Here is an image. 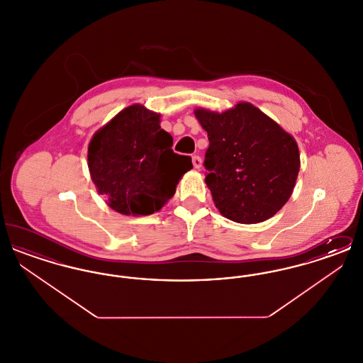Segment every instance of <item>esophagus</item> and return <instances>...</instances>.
<instances>
[{
  "label": "esophagus",
  "mask_w": 363,
  "mask_h": 363,
  "mask_svg": "<svg viewBox=\"0 0 363 363\" xmlns=\"http://www.w3.org/2000/svg\"><path fill=\"white\" fill-rule=\"evenodd\" d=\"M191 163H193L194 169H200V167H201V164H203V160H201V157H200V156L194 155L191 157Z\"/></svg>",
  "instance_id": "34e87169"
}]
</instances>
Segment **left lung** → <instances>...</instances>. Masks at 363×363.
Instances as JSON below:
<instances>
[{
    "mask_svg": "<svg viewBox=\"0 0 363 363\" xmlns=\"http://www.w3.org/2000/svg\"><path fill=\"white\" fill-rule=\"evenodd\" d=\"M208 133L206 184L219 212L253 225L272 218L287 203L299 172L293 136L252 104L225 113L196 108Z\"/></svg>",
    "mask_w": 363,
    "mask_h": 363,
    "instance_id": "obj_1",
    "label": "left lung"
}]
</instances>
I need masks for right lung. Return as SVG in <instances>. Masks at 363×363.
I'll return each mask as SVG.
<instances>
[{"label":"right lung","mask_w":363,"mask_h":363,"mask_svg":"<svg viewBox=\"0 0 363 363\" xmlns=\"http://www.w3.org/2000/svg\"><path fill=\"white\" fill-rule=\"evenodd\" d=\"M160 116L141 104L120 111L88 145L91 178L108 207L122 215H151L175 193L193 167L190 156L175 154Z\"/></svg>","instance_id":"obj_1"}]
</instances>
